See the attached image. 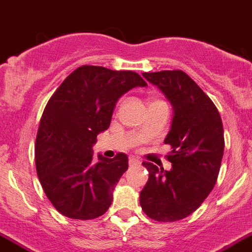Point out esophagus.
<instances>
[{
	"mask_svg": "<svg viewBox=\"0 0 252 252\" xmlns=\"http://www.w3.org/2000/svg\"><path fill=\"white\" fill-rule=\"evenodd\" d=\"M139 164H140V161L138 160V159L133 158V157H130V158H129V165H130V166H133V165H139Z\"/></svg>",
	"mask_w": 252,
	"mask_h": 252,
	"instance_id": "obj_1",
	"label": "esophagus"
}]
</instances>
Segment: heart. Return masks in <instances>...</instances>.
I'll return each mask as SVG.
<instances>
[{
	"label": "heart",
	"mask_w": 252,
	"mask_h": 252,
	"mask_svg": "<svg viewBox=\"0 0 252 252\" xmlns=\"http://www.w3.org/2000/svg\"><path fill=\"white\" fill-rule=\"evenodd\" d=\"M157 102H160V100H159V99H152V100H150V102H149V105H150V104H154V103H157Z\"/></svg>",
	"instance_id": "1"
}]
</instances>
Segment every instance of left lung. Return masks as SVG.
Listing matches in <instances>:
<instances>
[{
  "mask_svg": "<svg viewBox=\"0 0 252 252\" xmlns=\"http://www.w3.org/2000/svg\"><path fill=\"white\" fill-rule=\"evenodd\" d=\"M174 108L173 123L164 143L170 170L149 161V179L140 191V206L155 221L185 219L203 204L218 180L224 154V128L213 100L180 69L143 73Z\"/></svg>",
  "mask_w": 252,
  "mask_h": 252,
  "instance_id": "8db88e82",
  "label": "left lung"
}]
</instances>
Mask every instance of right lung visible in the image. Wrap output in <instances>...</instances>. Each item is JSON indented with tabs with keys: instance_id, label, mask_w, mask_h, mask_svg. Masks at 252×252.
<instances>
[{
	"instance_id": "1",
	"label": "right lung",
	"mask_w": 252,
	"mask_h": 252,
	"mask_svg": "<svg viewBox=\"0 0 252 252\" xmlns=\"http://www.w3.org/2000/svg\"><path fill=\"white\" fill-rule=\"evenodd\" d=\"M147 82L131 70L81 65L62 82L47 103L34 145L37 175L56 210L69 219L103 215L113 189L128 169V157H98L97 135L108 129L115 103L129 89Z\"/></svg>"
}]
</instances>
